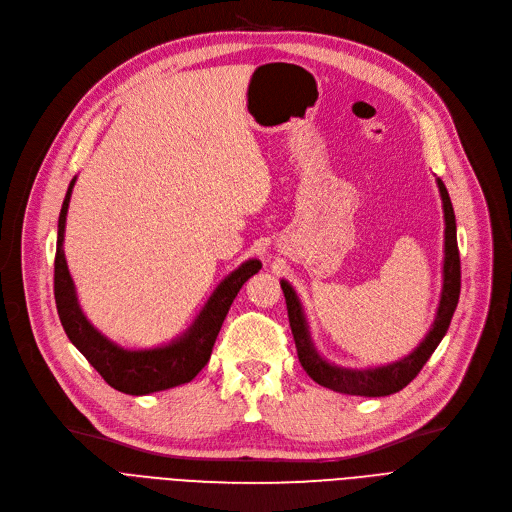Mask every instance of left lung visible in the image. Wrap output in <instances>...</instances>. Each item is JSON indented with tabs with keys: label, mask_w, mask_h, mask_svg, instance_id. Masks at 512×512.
I'll use <instances>...</instances> for the list:
<instances>
[{
	"label": "left lung",
	"mask_w": 512,
	"mask_h": 512,
	"mask_svg": "<svg viewBox=\"0 0 512 512\" xmlns=\"http://www.w3.org/2000/svg\"><path fill=\"white\" fill-rule=\"evenodd\" d=\"M438 188L442 195V207H444V222H446V236H444V286L440 307L434 319V326L429 334L423 338V342L415 348V351L400 359L396 363L375 367V369H344L330 365L326 359H321L315 351V346L309 336V326L301 307V301L292 286L282 280L280 286L284 290L286 309H288V321L290 330L294 336V344H297V355L303 365V369L309 373V378L317 382L319 386L330 388L334 392L353 394V396H388L411 384L417 373L423 369L427 359L442 342L444 334L448 332L450 319L454 315L456 305H459L461 294V257H459V245H456V220L454 209L448 197V191L444 182L438 178Z\"/></svg>",
	"instance_id": "8db88e82"
}]
</instances>
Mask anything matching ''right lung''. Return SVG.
Returning <instances> with one entry per match:
<instances>
[{"instance_id": "obj_1", "label": "right lung", "mask_w": 512, "mask_h": 512, "mask_svg": "<svg viewBox=\"0 0 512 512\" xmlns=\"http://www.w3.org/2000/svg\"><path fill=\"white\" fill-rule=\"evenodd\" d=\"M74 182L76 178H72L68 186L60 211L56 267H53V294H56V307L64 332L78 351L85 355V359L97 369L101 378L118 392L143 396L191 382L207 365L215 338L220 334V328L238 290L261 270V261L249 259L228 278H224L222 284L213 290L203 311L195 319V324L172 344L147 348V351H124L122 346L107 340L91 326V321L78 305L74 282L68 272L62 242Z\"/></svg>"}]
</instances>
